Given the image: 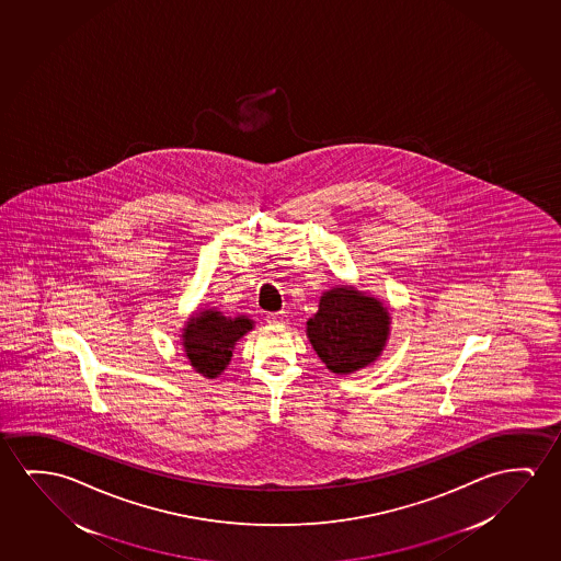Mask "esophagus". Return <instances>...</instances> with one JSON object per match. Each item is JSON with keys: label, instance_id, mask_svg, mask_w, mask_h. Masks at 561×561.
<instances>
[{"label": "esophagus", "instance_id": "1", "mask_svg": "<svg viewBox=\"0 0 561 561\" xmlns=\"http://www.w3.org/2000/svg\"><path fill=\"white\" fill-rule=\"evenodd\" d=\"M266 320H268L270 324L282 325L285 324L287 317H285V312H274V314H268Z\"/></svg>", "mask_w": 561, "mask_h": 561}]
</instances>
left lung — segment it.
Here are the masks:
<instances>
[{
  "mask_svg": "<svg viewBox=\"0 0 561 561\" xmlns=\"http://www.w3.org/2000/svg\"><path fill=\"white\" fill-rule=\"evenodd\" d=\"M390 312L378 299L340 285L320 297L317 314L307 322V335L332 373L351 374L380 357L390 335Z\"/></svg>",
  "mask_w": 561,
  "mask_h": 561,
  "instance_id": "left-lung-1",
  "label": "left lung"
}]
</instances>
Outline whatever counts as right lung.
<instances>
[{"instance_id":"add662e5","label":"right lung","mask_w":561,"mask_h":561,"mask_svg":"<svg viewBox=\"0 0 561 561\" xmlns=\"http://www.w3.org/2000/svg\"><path fill=\"white\" fill-rule=\"evenodd\" d=\"M252 320L229 318L214 309L198 310L183 328V347L196 373L216 378L233 357L236 343L251 332Z\"/></svg>"}]
</instances>
